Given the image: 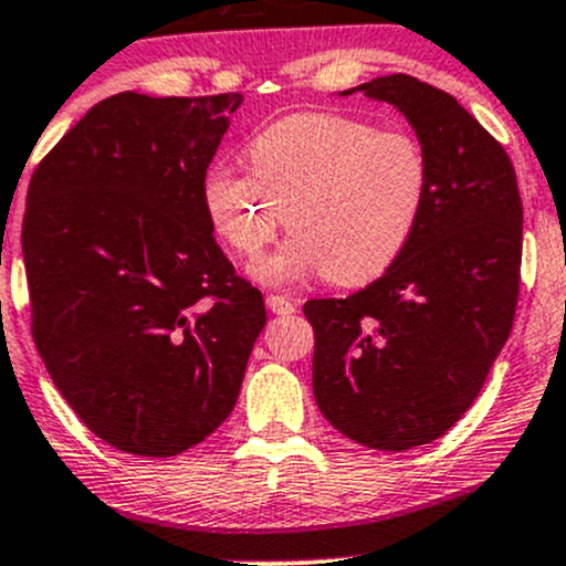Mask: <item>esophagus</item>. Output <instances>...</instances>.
<instances>
[{"mask_svg": "<svg viewBox=\"0 0 566 566\" xmlns=\"http://www.w3.org/2000/svg\"><path fill=\"white\" fill-rule=\"evenodd\" d=\"M265 305H269L271 314H276V316L295 314V303L287 301V297H282V295H269L265 297Z\"/></svg>", "mask_w": 566, "mask_h": 566, "instance_id": "1", "label": "esophagus"}]
</instances>
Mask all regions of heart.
<instances>
[{"label":"heart","mask_w":566,"mask_h":566,"mask_svg":"<svg viewBox=\"0 0 566 566\" xmlns=\"http://www.w3.org/2000/svg\"><path fill=\"white\" fill-rule=\"evenodd\" d=\"M250 170L216 165L201 178L212 229L239 258H258L284 226L295 231L252 265L265 287L324 274L359 287L412 242L431 191V161L409 133L333 112L290 114L247 143Z\"/></svg>","instance_id":"obj_1"}]
</instances>
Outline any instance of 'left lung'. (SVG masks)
<instances>
[{
  "label": "left lung",
  "mask_w": 566,
  "mask_h": 566,
  "mask_svg": "<svg viewBox=\"0 0 566 566\" xmlns=\"http://www.w3.org/2000/svg\"><path fill=\"white\" fill-rule=\"evenodd\" d=\"M394 106L431 161L412 242L356 295L308 301L314 396L343 437L405 452L447 433L509 340L522 197L505 148L444 90L407 74L343 90Z\"/></svg>",
  "instance_id": "8db88e82"
}]
</instances>
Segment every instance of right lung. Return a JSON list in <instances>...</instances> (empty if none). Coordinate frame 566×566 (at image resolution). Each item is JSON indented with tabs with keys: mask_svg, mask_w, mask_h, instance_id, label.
Instances as JSON below:
<instances>
[{
	"mask_svg": "<svg viewBox=\"0 0 566 566\" xmlns=\"http://www.w3.org/2000/svg\"><path fill=\"white\" fill-rule=\"evenodd\" d=\"M242 101L106 97L31 178L36 348L82 423L122 452L172 458L210 437L265 327L263 295L233 276L201 205Z\"/></svg>",
	"mask_w": 566,
	"mask_h": 566,
	"instance_id": "1",
	"label": "right lung"
}]
</instances>
